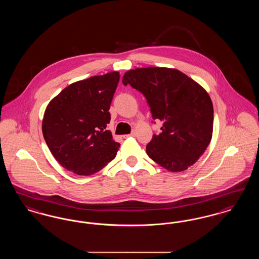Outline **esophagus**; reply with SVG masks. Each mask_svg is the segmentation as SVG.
Segmentation results:
<instances>
[{
    "label": "esophagus",
    "instance_id": "1",
    "mask_svg": "<svg viewBox=\"0 0 259 259\" xmlns=\"http://www.w3.org/2000/svg\"><path fill=\"white\" fill-rule=\"evenodd\" d=\"M136 136V133L133 131L132 133H130V134H128V135H124V138H128V137H134Z\"/></svg>",
    "mask_w": 259,
    "mask_h": 259
}]
</instances>
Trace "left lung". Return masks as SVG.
<instances>
[{
    "label": "left lung",
    "mask_w": 259,
    "mask_h": 259,
    "mask_svg": "<svg viewBox=\"0 0 259 259\" xmlns=\"http://www.w3.org/2000/svg\"><path fill=\"white\" fill-rule=\"evenodd\" d=\"M122 82L144 94L152 118L163 123L147 146L148 156L170 172L193 165L212 135L213 107L207 91L181 71L162 67L130 70Z\"/></svg>",
    "instance_id": "1"
}]
</instances>
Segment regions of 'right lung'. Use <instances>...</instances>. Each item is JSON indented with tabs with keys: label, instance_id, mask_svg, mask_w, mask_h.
<instances>
[{
	"label": "right lung",
	"instance_id": "obj_1",
	"mask_svg": "<svg viewBox=\"0 0 259 259\" xmlns=\"http://www.w3.org/2000/svg\"><path fill=\"white\" fill-rule=\"evenodd\" d=\"M119 73L91 76L70 84L52 99L42 119V134L54 158L68 171L90 176L114 159L110 106Z\"/></svg>",
	"mask_w": 259,
	"mask_h": 259
}]
</instances>
